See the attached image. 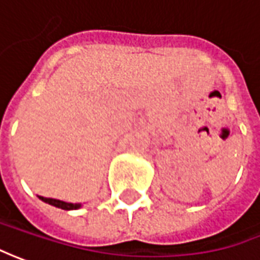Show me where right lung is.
<instances>
[{
  "mask_svg": "<svg viewBox=\"0 0 260 260\" xmlns=\"http://www.w3.org/2000/svg\"><path fill=\"white\" fill-rule=\"evenodd\" d=\"M43 202L49 203L54 207H58V209H63V210H76L80 207V204H72V203L61 202V200H56V199H46V197H40Z\"/></svg>",
  "mask_w": 260,
  "mask_h": 260,
  "instance_id": "obj_1",
  "label": "right lung"
}]
</instances>
